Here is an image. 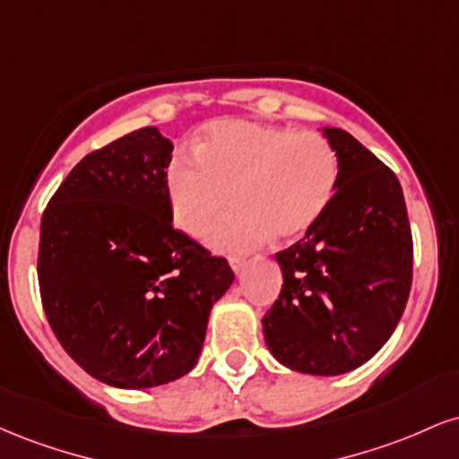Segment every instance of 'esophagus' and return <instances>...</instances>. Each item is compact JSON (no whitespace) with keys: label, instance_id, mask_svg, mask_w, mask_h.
Listing matches in <instances>:
<instances>
[{"label":"esophagus","instance_id":"1","mask_svg":"<svg viewBox=\"0 0 459 459\" xmlns=\"http://www.w3.org/2000/svg\"><path fill=\"white\" fill-rule=\"evenodd\" d=\"M230 270L239 276V273H244V270H246V261L244 259H230Z\"/></svg>","mask_w":459,"mask_h":459}]
</instances>
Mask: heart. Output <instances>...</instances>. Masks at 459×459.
Masks as SVG:
<instances>
[{"instance_id":"b5f03b06","label":"heart","mask_w":459,"mask_h":459,"mask_svg":"<svg viewBox=\"0 0 459 459\" xmlns=\"http://www.w3.org/2000/svg\"><path fill=\"white\" fill-rule=\"evenodd\" d=\"M339 181V160L319 134H296L246 120H222L204 131L194 155H178L168 170L172 218L203 235L230 203L239 209L207 233L224 255H241L273 235H307L328 209Z\"/></svg>"}]
</instances>
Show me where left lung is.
<instances>
[{"mask_svg":"<svg viewBox=\"0 0 459 459\" xmlns=\"http://www.w3.org/2000/svg\"><path fill=\"white\" fill-rule=\"evenodd\" d=\"M339 160L328 209L278 252L282 289L263 317L272 356L307 376H341L391 339L412 284V235L393 170L343 129L324 127Z\"/></svg>","mask_w":459,"mask_h":459,"instance_id":"obj_1","label":"left lung"}]
</instances>
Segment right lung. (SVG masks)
<instances>
[{
	"label": "right lung",
	"instance_id": "add662e5",
	"mask_svg": "<svg viewBox=\"0 0 459 459\" xmlns=\"http://www.w3.org/2000/svg\"><path fill=\"white\" fill-rule=\"evenodd\" d=\"M172 142L146 127L68 172L40 222L39 284L51 330L94 380L161 386L196 367L229 261L172 226Z\"/></svg>",
	"mask_w": 459,
	"mask_h": 459
}]
</instances>
